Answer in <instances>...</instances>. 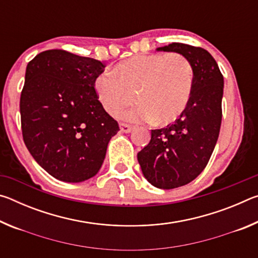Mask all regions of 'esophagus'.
Masks as SVG:
<instances>
[{
	"label": "esophagus",
	"mask_w": 258,
	"mask_h": 258,
	"mask_svg": "<svg viewBox=\"0 0 258 258\" xmlns=\"http://www.w3.org/2000/svg\"><path fill=\"white\" fill-rule=\"evenodd\" d=\"M119 127H120V131L123 133H131L132 132V130H133V127L132 126H130V125H127V124H119Z\"/></svg>",
	"instance_id": "34e87169"
}]
</instances>
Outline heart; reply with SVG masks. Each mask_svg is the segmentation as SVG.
Here are the masks:
<instances>
[{"instance_id":"obj_1","label":"heart","mask_w":258,"mask_h":258,"mask_svg":"<svg viewBox=\"0 0 258 258\" xmlns=\"http://www.w3.org/2000/svg\"><path fill=\"white\" fill-rule=\"evenodd\" d=\"M115 72L100 74L94 85L100 102L110 115L127 107L134 93L140 104L120 113L121 118L133 123L171 124L189 106L194 69L183 54H137L117 64Z\"/></svg>"}]
</instances>
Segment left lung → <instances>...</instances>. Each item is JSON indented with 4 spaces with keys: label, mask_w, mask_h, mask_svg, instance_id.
<instances>
[{
    "label": "left lung",
    "mask_w": 258,
    "mask_h": 258,
    "mask_svg": "<svg viewBox=\"0 0 258 258\" xmlns=\"http://www.w3.org/2000/svg\"><path fill=\"white\" fill-rule=\"evenodd\" d=\"M186 56L194 69V91L185 111L164 128L152 130L149 145L138 154L147 181L175 189L204 171L216 146L222 121L224 80L208 51L183 43L157 47Z\"/></svg>",
    "instance_id": "1"
}]
</instances>
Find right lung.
I'll return each mask as SVG.
<instances>
[{
	"mask_svg": "<svg viewBox=\"0 0 258 258\" xmlns=\"http://www.w3.org/2000/svg\"><path fill=\"white\" fill-rule=\"evenodd\" d=\"M103 68L101 61L62 50L41 52L26 68L20 97L24 142L56 180L80 183L97 175L119 131L94 90Z\"/></svg>",
	"mask_w": 258,
	"mask_h": 258,
	"instance_id": "right-lung-1",
	"label": "right lung"
}]
</instances>
